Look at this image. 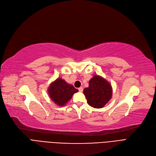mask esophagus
<instances>
[{
    "label": "esophagus",
    "instance_id": "1",
    "mask_svg": "<svg viewBox=\"0 0 156 156\" xmlns=\"http://www.w3.org/2000/svg\"><path fill=\"white\" fill-rule=\"evenodd\" d=\"M78 90H79V92H82V91H83V87H80L78 89Z\"/></svg>",
    "mask_w": 156,
    "mask_h": 156
}]
</instances>
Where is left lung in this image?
<instances>
[{
  "label": "left lung",
  "mask_w": 156,
  "mask_h": 156,
  "mask_svg": "<svg viewBox=\"0 0 156 156\" xmlns=\"http://www.w3.org/2000/svg\"><path fill=\"white\" fill-rule=\"evenodd\" d=\"M83 92L89 105L101 108L112 98V88L106 79L96 75L90 79L89 87L84 88Z\"/></svg>",
  "instance_id": "obj_1"
}]
</instances>
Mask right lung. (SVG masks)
<instances>
[{
  "label": "right lung",
  "instance_id": "add662e5",
  "mask_svg": "<svg viewBox=\"0 0 156 156\" xmlns=\"http://www.w3.org/2000/svg\"><path fill=\"white\" fill-rule=\"evenodd\" d=\"M78 90L72 85L68 84L61 78H58L52 83L49 88L48 93L51 99L58 106H65Z\"/></svg>",
  "mask_w": 156,
  "mask_h": 156
}]
</instances>
